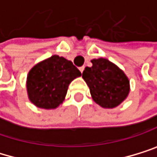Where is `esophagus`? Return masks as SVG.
<instances>
[{
    "instance_id": "1",
    "label": "esophagus",
    "mask_w": 157,
    "mask_h": 157,
    "mask_svg": "<svg viewBox=\"0 0 157 157\" xmlns=\"http://www.w3.org/2000/svg\"><path fill=\"white\" fill-rule=\"evenodd\" d=\"M84 69H85V67H79V70H80V71L82 72V73H83Z\"/></svg>"
}]
</instances>
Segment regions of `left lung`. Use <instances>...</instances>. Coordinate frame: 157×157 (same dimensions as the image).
<instances>
[{
	"instance_id": "left-lung-1",
	"label": "left lung",
	"mask_w": 157,
	"mask_h": 157,
	"mask_svg": "<svg viewBox=\"0 0 157 157\" xmlns=\"http://www.w3.org/2000/svg\"><path fill=\"white\" fill-rule=\"evenodd\" d=\"M93 67H86L82 77L90 88L93 100L102 108L112 109L129 94V79L118 65L104 58L93 59Z\"/></svg>"
}]
</instances>
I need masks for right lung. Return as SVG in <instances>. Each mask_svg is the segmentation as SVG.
Listing matches in <instances>:
<instances>
[{"mask_svg": "<svg viewBox=\"0 0 157 157\" xmlns=\"http://www.w3.org/2000/svg\"><path fill=\"white\" fill-rule=\"evenodd\" d=\"M81 75L71 61L53 55L30 69L26 81L28 98L37 108L56 109L63 102L69 84Z\"/></svg>", "mask_w": 157, "mask_h": 157, "instance_id": "right-lung-1", "label": "right lung"}]
</instances>
